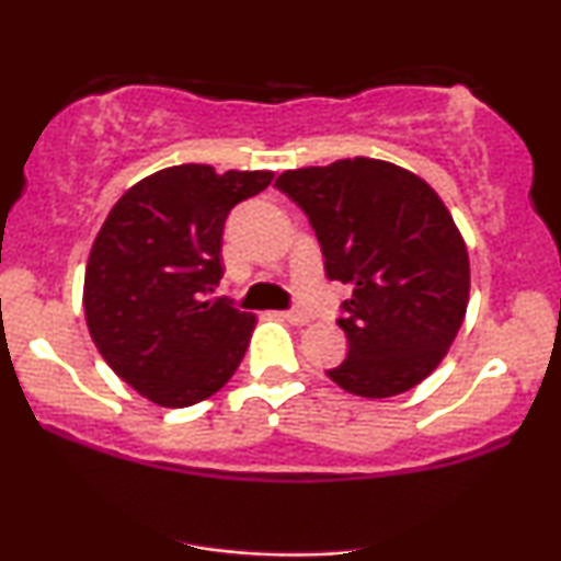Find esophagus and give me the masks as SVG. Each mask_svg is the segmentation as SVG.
<instances>
[{"label": "esophagus", "mask_w": 561, "mask_h": 561, "mask_svg": "<svg viewBox=\"0 0 561 561\" xmlns=\"http://www.w3.org/2000/svg\"><path fill=\"white\" fill-rule=\"evenodd\" d=\"M279 317L287 319L289 324H295V327H302V324H308V321H311V317H308L306 311H282Z\"/></svg>", "instance_id": "34e87169"}]
</instances>
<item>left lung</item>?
Wrapping results in <instances>:
<instances>
[{
    "instance_id": "8db88e82",
    "label": "left lung",
    "mask_w": 561,
    "mask_h": 561,
    "mask_svg": "<svg viewBox=\"0 0 561 561\" xmlns=\"http://www.w3.org/2000/svg\"><path fill=\"white\" fill-rule=\"evenodd\" d=\"M306 210L343 302L347 358L327 371L362 398L416 388L465 324L469 253L446 203L422 176L377 158L285 171L276 179Z\"/></svg>"
}]
</instances>
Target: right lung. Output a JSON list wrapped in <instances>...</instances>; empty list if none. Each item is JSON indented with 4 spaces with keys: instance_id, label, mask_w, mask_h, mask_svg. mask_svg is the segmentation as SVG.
Segmentation results:
<instances>
[{
    "instance_id": "obj_1",
    "label": "right lung",
    "mask_w": 561,
    "mask_h": 561,
    "mask_svg": "<svg viewBox=\"0 0 561 561\" xmlns=\"http://www.w3.org/2000/svg\"><path fill=\"white\" fill-rule=\"evenodd\" d=\"M274 171L184 163L121 195L96 231L83 276V313L96 351L139 396L184 409L229 382L255 317L208 298L221 282L224 221Z\"/></svg>"
}]
</instances>
